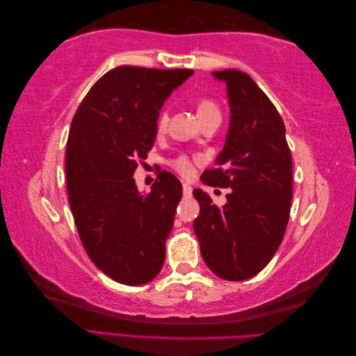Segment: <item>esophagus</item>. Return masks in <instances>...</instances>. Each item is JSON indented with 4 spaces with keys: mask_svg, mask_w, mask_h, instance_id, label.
<instances>
[{
    "mask_svg": "<svg viewBox=\"0 0 356 356\" xmlns=\"http://www.w3.org/2000/svg\"><path fill=\"white\" fill-rule=\"evenodd\" d=\"M192 186L188 184V183H183V193H184V197L186 198H188V197H192Z\"/></svg>",
    "mask_w": 356,
    "mask_h": 356,
    "instance_id": "34e87169",
    "label": "esophagus"
}]
</instances>
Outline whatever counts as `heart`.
I'll return each mask as SVG.
<instances>
[{"label": "heart", "mask_w": 356, "mask_h": 356, "mask_svg": "<svg viewBox=\"0 0 356 356\" xmlns=\"http://www.w3.org/2000/svg\"><path fill=\"white\" fill-rule=\"evenodd\" d=\"M197 113H198V118H204L209 117V115H220V108L216 106L212 99H201L198 106H197ZM165 126H168V115L165 112L159 113V117L156 120V132L161 134L164 132ZM173 168H175L178 172L183 173V175H188V173L192 172V164L191 161L186 156H179L177 158L175 161H173Z\"/></svg>", "instance_id": "b5f03b06"}]
</instances>
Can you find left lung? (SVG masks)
I'll return each mask as SVG.
<instances>
[{"label":"left lung","instance_id":"obj_1","mask_svg":"<svg viewBox=\"0 0 356 356\" xmlns=\"http://www.w3.org/2000/svg\"><path fill=\"white\" fill-rule=\"evenodd\" d=\"M227 86L230 124L216 168L202 173L207 186L229 187L218 207L201 188L193 221L209 269L227 281L255 277L284 238L292 201V155L282 118L253 79L239 70L213 72Z\"/></svg>","mask_w":356,"mask_h":356}]
</instances>
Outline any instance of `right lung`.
<instances>
[{
	"label": "right lung",
	"mask_w": 356,
	"mask_h": 356,
	"mask_svg": "<svg viewBox=\"0 0 356 356\" xmlns=\"http://www.w3.org/2000/svg\"><path fill=\"white\" fill-rule=\"evenodd\" d=\"M192 74L115 67L92 86L72 120L66 147L72 215L93 264L121 284H146L164 264L183 186L163 170L143 195L134 173L154 146L164 101Z\"/></svg>",
	"instance_id": "right-lung-1"
}]
</instances>
